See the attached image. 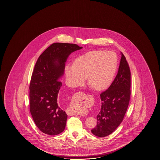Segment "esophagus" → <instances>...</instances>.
<instances>
[{"label":"esophagus","mask_w":160,"mask_h":160,"mask_svg":"<svg viewBox=\"0 0 160 160\" xmlns=\"http://www.w3.org/2000/svg\"><path fill=\"white\" fill-rule=\"evenodd\" d=\"M83 95H84V93H83V92H77V93H76L75 94V96H83ZM67 114H68L69 116H72V115L75 114L73 112L70 111V110H69L67 111Z\"/></svg>","instance_id":"34e87169"}]
</instances>
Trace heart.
Returning <instances> with one entry per match:
<instances>
[{"instance_id":"b5f03b06","label":"heart","mask_w":160,"mask_h":160,"mask_svg":"<svg viewBox=\"0 0 160 160\" xmlns=\"http://www.w3.org/2000/svg\"><path fill=\"white\" fill-rule=\"evenodd\" d=\"M118 66V57L113 51H91L78 57L74 64L65 66V73L69 85L76 87L82 85L85 78L96 90H103L113 81ZM72 110L79 113L71 105Z\"/></svg>"}]
</instances>
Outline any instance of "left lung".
I'll return each mask as SVG.
<instances>
[{
	"label": "left lung",
	"instance_id": "obj_1",
	"mask_svg": "<svg viewBox=\"0 0 160 160\" xmlns=\"http://www.w3.org/2000/svg\"><path fill=\"white\" fill-rule=\"evenodd\" d=\"M122 57L118 74L109 88L101 95V111L97 115L96 127L91 130L98 137L109 136L123 121L130 98L131 73L126 57Z\"/></svg>",
	"mask_w": 160,
	"mask_h": 160
}]
</instances>
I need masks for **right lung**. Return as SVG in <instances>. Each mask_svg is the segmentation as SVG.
<instances>
[{"label":"right lung","instance_id":"obj_1","mask_svg":"<svg viewBox=\"0 0 160 160\" xmlns=\"http://www.w3.org/2000/svg\"><path fill=\"white\" fill-rule=\"evenodd\" d=\"M75 44L55 42L48 47L37 61L30 84V111L42 132L55 136L62 132L67 114L57 101L65 65L69 55L82 49Z\"/></svg>","mask_w":160,"mask_h":160}]
</instances>
